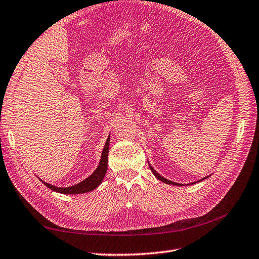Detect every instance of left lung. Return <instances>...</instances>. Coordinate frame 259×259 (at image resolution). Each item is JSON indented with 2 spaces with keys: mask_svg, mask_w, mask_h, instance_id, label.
<instances>
[{
  "mask_svg": "<svg viewBox=\"0 0 259 259\" xmlns=\"http://www.w3.org/2000/svg\"><path fill=\"white\" fill-rule=\"evenodd\" d=\"M149 167H151V169H152V171H153V174H154L155 176H156L159 181H162V182H164V183H166V184H171V185H181V184H177V183H174V182H170V181H168V180H166V178H164L163 176H160V175L157 173V171L155 170V169L152 167V166H149ZM205 178H206V177H204L203 180H205ZM203 180H200V181H203Z\"/></svg>",
  "mask_w": 259,
  "mask_h": 259,
  "instance_id": "left-lung-1",
  "label": "left lung"
}]
</instances>
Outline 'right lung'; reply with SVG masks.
<instances>
[{"instance_id":"add662e5","label":"right lung","mask_w":259,"mask_h":259,"mask_svg":"<svg viewBox=\"0 0 259 259\" xmlns=\"http://www.w3.org/2000/svg\"><path fill=\"white\" fill-rule=\"evenodd\" d=\"M108 148H110V136L105 143V146L103 148L102 152V157L100 160V164L97 166V168L95 169V171L91 176H89L86 180H84L83 182L76 184V185L71 186V187H56L51 185L49 183H44V185H47L48 188L52 189V191L61 193V194H83V193H88V192H92L93 189H95L97 186L100 185L102 183L103 178H104L106 170H107V158H108Z\"/></svg>"}]
</instances>
